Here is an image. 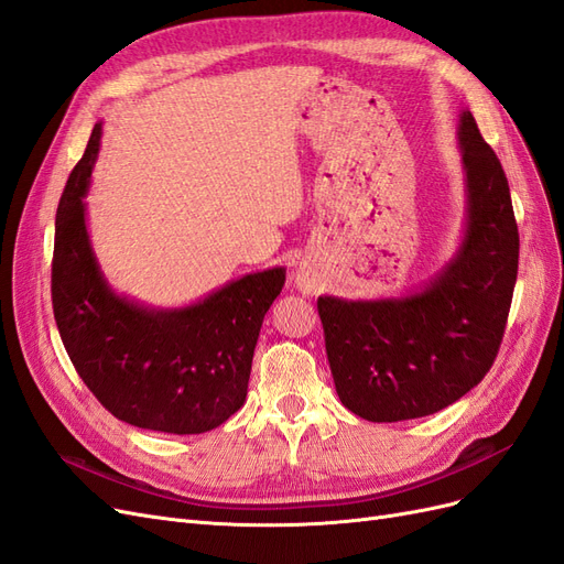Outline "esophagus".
Segmentation results:
<instances>
[{"mask_svg":"<svg viewBox=\"0 0 564 564\" xmlns=\"http://www.w3.org/2000/svg\"><path fill=\"white\" fill-rule=\"evenodd\" d=\"M294 282H296V286L301 289V292H313V289H315V278L305 268L296 270V280Z\"/></svg>","mask_w":564,"mask_h":564,"instance_id":"1","label":"esophagus"}]
</instances>
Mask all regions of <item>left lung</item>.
<instances>
[{
  "mask_svg": "<svg viewBox=\"0 0 564 564\" xmlns=\"http://www.w3.org/2000/svg\"><path fill=\"white\" fill-rule=\"evenodd\" d=\"M456 139L466 220L452 259L402 296L317 299L338 400L373 423L449 406L485 379L501 346L518 280L513 202L470 110Z\"/></svg>",
  "mask_w": 564,
  "mask_h": 564,
  "instance_id": "left-lung-1",
  "label": "left lung"
}]
</instances>
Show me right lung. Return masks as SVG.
<instances>
[{
  "label": "right lung",
  "mask_w": 564,
  "mask_h": 564,
  "mask_svg": "<svg viewBox=\"0 0 564 564\" xmlns=\"http://www.w3.org/2000/svg\"><path fill=\"white\" fill-rule=\"evenodd\" d=\"M100 135L98 122L56 212L51 299L63 346L119 421L174 435L214 431L247 400L256 340L286 268L249 272L183 308L117 294L94 253L84 202Z\"/></svg>",
  "instance_id": "1"
}]
</instances>
